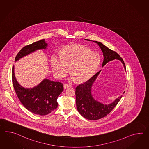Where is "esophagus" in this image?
Returning <instances> with one entry per match:
<instances>
[{"mask_svg":"<svg viewBox=\"0 0 149 149\" xmlns=\"http://www.w3.org/2000/svg\"><path fill=\"white\" fill-rule=\"evenodd\" d=\"M72 86V85L71 84H68V83H65L64 85V88H69V87H71Z\"/></svg>","mask_w":149,"mask_h":149,"instance_id":"obj_1","label":"esophagus"}]
</instances>
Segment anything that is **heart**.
<instances>
[{
	"label": "heart",
	"mask_w": 149,
	"mask_h": 149,
	"mask_svg": "<svg viewBox=\"0 0 149 149\" xmlns=\"http://www.w3.org/2000/svg\"><path fill=\"white\" fill-rule=\"evenodd\" d=\"M51 65L54 74L61 78L65 76L70 68L71 73L78 81L88 79L99 66V54L81 46L65 47L59 54L51 57Z\"/></svg>",
	"instance_id": "b5f03b06"
}]
</instances>
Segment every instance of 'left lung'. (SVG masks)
Instances as JSON below:
<instances>
[{"instance_id":"1","label":"left lung","mask_w":149,"mask_h":149,"mask_svg":"<svg viewBox=\"0 0 149 149\" xmlns=\"http://www.w3.org/2000/svg\"><path fill=\"white\" fill-rule=\"evenodd\" d=\"M86 40H90L89 39ZM93 42L98 44L103 52L104 61L102 67L109 61L116 59L122 61L126 70L124 61L116 52L109 49L101 42L97 41H93ZM100 72V71L92 77L88 81L79 84L76 88L75 93L77 110L83 117L88 120H95L107 116L116 107L122 97V95H120L113 103L108 105H104L93 99L91 94L92 86Z\"/></svg>"}]
</instances>
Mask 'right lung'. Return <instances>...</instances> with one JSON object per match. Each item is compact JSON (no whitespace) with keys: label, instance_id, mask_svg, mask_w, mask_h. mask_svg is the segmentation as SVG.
Here are the masks:
<instances>
[{"label":"right lung","instance_id":"1","mask_svg":"<svg viewBox=\"0 0 149 149\" xmlns=\"http://www.w3.org/2000/svg\"><path fill=\"white\" fill-rule=\"evenodd\" d=\"M47 45L45 39H42L24 46L16 56L15 61L36 50L45 49ZM12 80L19 100L24 107L33 113L44 116L49 114L57 109V99L64 90L61 82L45 79L33 88H23L16 80L14 66L12 69Z\"/></svg>","mask_w":149,"mask_h":149}]
</instances>
